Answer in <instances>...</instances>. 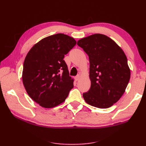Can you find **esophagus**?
Listing matches in <instances>:
<instances>
[{"label":"esophagus","instance_id":"obj_1","mask_svg":"<svg viewBox=\"0 0 146 146\" xmlns=\"http://www.w3.org/2000/svg\"><path fill=\"white\" fill-rule=\"evenodd\" d=\"M75 79H76V81H78L80 79V75H77V76L75 77Z\"/></svg>","mask_w":146,"mask_h":146}]
</instances>
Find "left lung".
Wrapping results in <instances>:
<instances>
[{"instance_id": "1", "label": "left lung", "mask_w": 146, "mask_h": 146, "mask_svg": "<svg viewBox=\"0 0 146 146\" xmlns=\"http://www.w3.org/2000/svg\"><path fill=\"white\" fill-rule=\"evenodd\" d=\"M77 45L89 56L91 88L84 92L86 102L107 108L120 99L129 82L130 70L124 52L111 38L102 34L80 39Z\"/></svg>"}]
</instances>
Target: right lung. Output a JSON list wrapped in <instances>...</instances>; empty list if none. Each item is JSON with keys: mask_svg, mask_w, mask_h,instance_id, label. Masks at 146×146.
I'll use <instances>...</instances> for the list:
<instances>
[{"mask_svg": "<svg viewBox=\"0 0 146 146\" xmlns=\"http://www.w3.org/2000/svg\"><path fill=\"white\" fill-rule=\"evenodd\" d=\"M75 39L58 33L39 41L26 56L23 82L27 94L44 108L63 103L74 87L64 55L76 46Z\"/></svg>", "mask_w": 146, "mask_h": 146, "instance_id": "right-lung-1", "label": "right lung"}]
</instances>
